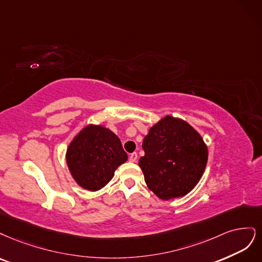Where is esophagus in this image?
<instances>
[{
  "mask_svg": "<svg viewBox=\"0 0 262 262\" xmlns=\"http://www.w3.org/2000/svg\"><path fill=\"white\" fill-rule=\"evenodd\" d=\"M137 154L136 152H133V154H130L129 155V157H128V159H129V161L130 162H136V160H137Z\"/></svg>",
  "mask_w": 262,
  "mask_h": 262,
  "instance_id": "1",
  "label": "esophagus"
}]
</instances>
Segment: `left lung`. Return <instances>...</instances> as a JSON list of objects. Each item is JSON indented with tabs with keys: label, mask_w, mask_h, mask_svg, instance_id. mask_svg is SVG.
<instances>
[{
	"label": "left lung",
	"mask_w": 262,
	"mask_h": 262,
	"mask_svg": "<svg viewBox=\"0 0 262 262\" xmlns=\"http://www.w3.org/2000/svg\"><path fill=\"white\" fill-rule=\"evenodd\" d=\"M139 166L150 190L163 200L183 197L200 181L208 149L200 135L183 120L165 116L142 141Z\"/></svg>",
	"instance_id": "left-lung-1"
}]
</instances>
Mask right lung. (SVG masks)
<instances>
[{
  "mask_svg": "<svg viewBox=\"0 0 262 262\" xmlns=\"http://www.w3.org/2000/svg\"><path fill=\"white\" fill-rule=\"evenodd\" d=\"M126 160L127 154L120 138L97 125L86 126L74 138L66 152V162L74 180L90 191L104 187Z\"/></svg>",
  "mask_w": 262,
  "mask_h": 262,
  "instance_id": "1",
  "label": "right lung"
}]
</instances>
